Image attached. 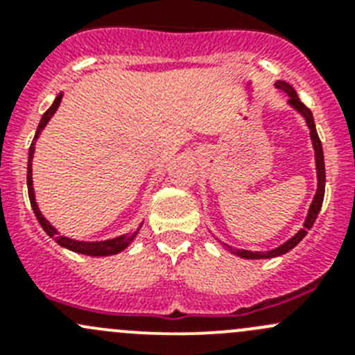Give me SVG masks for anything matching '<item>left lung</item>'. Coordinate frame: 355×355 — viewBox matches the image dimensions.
<instances>
[{
    "label": "left lung",
    "instance_id": "1",
    "mask_svg": "<svg viewBox=\"0 0 355 355\" xmlns=\"http://www.w3.org/2000/svg\"><path fill=\"white\" fill-rule=\"evenodd\" d=\"M275 87L284 91L285 94H288V105L292 106L293 110L299 111L304 118H306V123L309 127V135H311V141H313V148H314V156H316V171H318V191L316 196H314L313 202H311L309 207V213H307L306 221H304V227L293 235L292 239H288L285 244H282L277 249H271V250H259V252H252V250H244V249H235V247L227 245V244H221L223 247H227V250H230L232 254L235 256H241L245 257V259H268V257H277L282 256V254H287L288 250H292L293 247L299 244L304 237L307 235V230H311L316 221L318 214H320L321 209V204H323V198H324V184H327V173H324V156H323V146H321L320 137H318V132H316V125H314V118L311 110L304 105L302 101L299 99L297 96L295 89L288 84V82L284 80H277L275 82Z\"/></svg>",
    "mask_w": 355,
    "mask_h": 355
}]
</instances>
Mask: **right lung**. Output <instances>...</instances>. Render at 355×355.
Segmentation results:
<instances>
[{"instance_id":"obj_1","label":"right lung","mask_w":355,"mask_h":355,"mask_svg":"<svg viewBox=\"0 0 355 355\" xmlns=\"http://www.w3.org/2000/svg\"><path fill=\"white\" fill-rule=\"evenodd\" d=\"M62 98L63 94H58L56 96V99L53 101V105L49 106V110L46 111L44 114H42L41 121H39V127L37 130H35V135H34V141H32L31 148H28V163H27V189H28V199H31V206H32V211H34L35 218H37V221L41 223V227L44 228L46 234L49 235L51 239H55L56 244H60L62 247H65V249H70L73 250V252H78V254H85V256H94V257H101V256H113V254H118L121 252L123 249H127V245L130 244L132 241L135 239V235L139 234V230L132 232V234H125V235H120V237L116 239H110V241H101V242H80V241H73V239H68L65 235L58 234V230H56L55 227H53L51 223H49L48 220H46L44 216H42V213L39 211L37 207V202H35V196H34V187H32V157H34V149H35V141L39 139V135H41L42 128L48 125V121L51 120L53 114L56 113V110H58L60 103H62ZM141 228V227H139Z\"/></svg>"}]
</instances>
